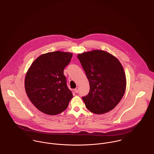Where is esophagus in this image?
<instances>
[{
	"instance_id": "esophagus-1",
	"label": "esophagus",
	"mask_w": 154,
	"mask_h": 154,
	"mask_svg": "<svg viewBox=\"0 0 154 154\" xmlns=\"http://www.w3.org/2000/svg\"><path fill=\"white\" fill-rule=\"evenodd\" d=\"M74 91H75V93H78L79 91V88L77 87V88H76L75 89Z\"/></svg>"
}]
</instances>
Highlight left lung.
Listing matches in <instances>:
<instances>
[{"label": "left lung", "mask_w": 154, "mask_h": 154, "mask_svg": "<svg viewBox=\"0 0 154 154\" xmlns=\"http://www.w3.org/2000/svg\"><path fill=\"white\" fill-rule=\"evenodd\" d=\"M77 57L89 82V92L82 97L86 108L98 115L113 109L126 89L125 74L120 62L98 50L79 54Z\"/></svg>", "instance_id": "8db88e82"}]
</instances>
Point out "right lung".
Returning a JSON list of instances; mask_svg holds the SVG:
<instances>
[{"label":"right lung","mask_w":154,"mask_h":154,"mask_svg":"<svg viewBox=\"0 0 154 154\" xmlns=\"http://www.w3.org/2000/svg\"><path fill=\"white\" fill-rule=\"evenodd\" d=\"M72 54L56 51L39 56L28 69L25 90L32 104L41 112L56 115L63 112L73 97L63 69Z\"/></svg>","instance_id":"obj_1"}]
</instances>
